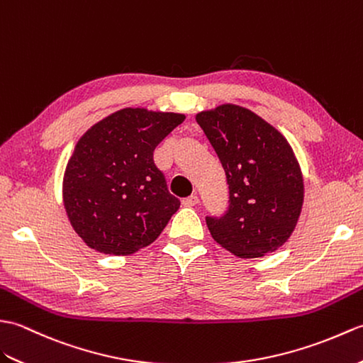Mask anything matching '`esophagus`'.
I'll list each match as a JSON object with an SVG mask.
<instances>
[{"label":"esophagus","mask_w":363,"mask_h":363,"mask_svg":"<svg viewBox=\"0 0 363 363\" xmlns=\"http://www.w3.org/2000/svg\"><path fill=\"white\" fill-rule=\"evenodd\" d=\"M182 203H183L184 206H194V205L199 203V197H197V196H189V197H186V199H183Z\"/></svg>","instance_id":"34e87169"}]
</instances>
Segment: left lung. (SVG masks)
Wrapping results in <instances>:
<instances>
[{"label": "left lung", "instance_id": "8db88e82", "mask_svg": "<svg viewBox=\"0 0 363 363\" xmlns=\"http://www.w3.org/2000/svg\"><path fill=\"white\" fill-rule=\"evenodd\" d=\"M227 175L228 208L206 216L217 244L261 257L291 238L301 213L303 177L287 140L253 111L220 106L196 116Z\"/></svg>", "mask_w": 363, "mask_h": 363}]
</instances>
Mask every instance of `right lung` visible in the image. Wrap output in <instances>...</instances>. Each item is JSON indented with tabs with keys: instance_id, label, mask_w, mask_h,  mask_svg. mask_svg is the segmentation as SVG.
Here are the masks:
<instances>
[{
	"instance_id": "1",
	"label": "right lung",
	"mask_w": 363,
	"mask_h": 363,
	"mask_svg": "<svg viewBox=\"0 0 363 363\" xmlns=\"http://www.w3.org/2000/svg\"><path fill=\"white\" fill-rule=\"evenodd\" d=\"M184 115L123 108L76 144L63 179V202L84 242L106 255H130L164 230L180 200L167 189L154 150Z\"/></svg>"
}]
</instances>
